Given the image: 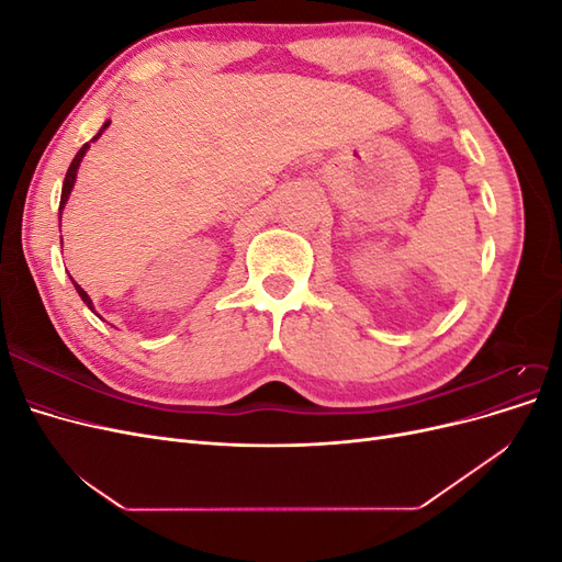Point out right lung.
<instances>
[{
  "mask_svg": "<svg viewBox=\"0 0 562 562\" xmlns=\"http://www.w3.org/2000/svg\"><path fill=\"white\" fill-rule=\"evenodd\" d=\"M110 126V122H105L103 124V128H100V133H103L105 128ZM100 133L95 135L93 140H98L100 138ZM89 145L91 143H87V145H81V149L77 151V157L72 159V164H70V168H67V176H65V182H63V194H60V213H63V206H65V201H67V196H70V192H72V187H75V178H77V168H79V164H81V159H83V155H87V149H89ZM72 283H75V288H77V293H79V297L87 302V307L93 312V302H91V297L87 295V291H83V288L72 279Z\"/></svg>",
  "mask_w": 562,
  "mask_h": 562,
  "instance_id": "add662e5",
  "label": "right lung"
}]
</instances>
